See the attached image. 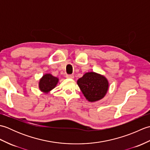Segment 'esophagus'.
Masks as SVG:
<instances>
[{
  "label": "esophagus",
  "instance_id": "esophagus-1",
  "mask_svg": "<svg viewBox=\"0 0 150 150\" xmlns=\"http://www.w3.org/2000/svg\"><path fill=\"white\" fill-rule=\"evenodd\" d=\"M66 77L68 79H73L74 78V76H73V75H66Z\"/></svg>",
  "mask_w": 150,
  "mask_h": 150
}]
</instances>
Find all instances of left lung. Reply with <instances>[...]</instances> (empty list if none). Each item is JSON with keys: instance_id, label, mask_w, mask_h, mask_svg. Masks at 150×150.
Masks as SVG:
<instances>
[{"instance_id": "obj_1", "label": "left lung", "mask_w": 150, "mask_h": 150, "mask_svg": "<svg viewBox=\"0 0 150 150\" xmlns=\"http://www.w3.org/2000/svg\"><path fill=\"white\" fill-rule=\"evenodd\" d=\"M77 84L86 99L95 102L102 99L108 90V81L104 76L95 72L85 73L77 81Z\"/></svg>"}]
</instances>
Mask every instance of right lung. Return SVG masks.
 Listing matches in <instances>:
<instances>
[{"label": "right lung", "mask_w": 150, "mask_h": 150, "mask_svg": "<svg viewBox=\"0 0 150 150\" xmlns=\"http://www.w3.org/2000/svg\"><path fill=\"white\" fill-rule=\"evenodd\" d=\"M58 82V78L54 77L51 74H46L39 81V88L44 93H47L56 86Z\"/></svg>", "instance_id": "obj_1"}]
</instances>
